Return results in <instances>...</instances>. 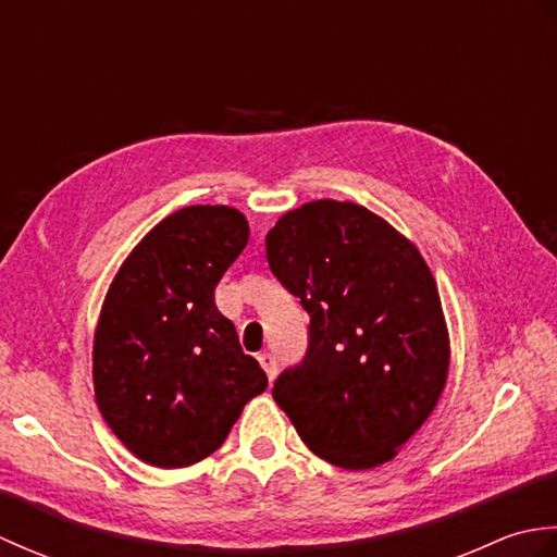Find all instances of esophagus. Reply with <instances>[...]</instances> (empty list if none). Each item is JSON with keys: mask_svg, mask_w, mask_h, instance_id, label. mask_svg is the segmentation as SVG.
<instances>
[{"mask_svg": "<svg viewBox=\"0 0 557 557\" xmlns=\"http://www.w3.org/2000/svg\"><path fill=\"white\" fill-rule=\"evenodd\" d=\"M258 361H260V366H263V369H265L270 381H275V375H277V359H275V354L263 351V354H260V357H258Z\"/></svg>", "mask_w": 557, "mask_h": 557, "instance_id": "34e87169", "label": "esophagus"}]
</instances>
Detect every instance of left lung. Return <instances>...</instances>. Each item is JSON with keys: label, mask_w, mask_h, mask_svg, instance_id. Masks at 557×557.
Listing matches in <instances>:
<instances>
[{"label": "left lung", "mask_w": 557, "mask_h": 557, "mask_svg": "<svg viewBox=\"0 0 557 557\" xmlns=\"http://www.w3.org/2000/svg\"><path fill=\"white\" fill-rule=\"evenodd\" d=\"M272 275L309 313V345L272 397L318 457L371 469L431 417L447 377V330L421 253L357 203L313 200L268 239Z\"/></svg>", "instance_id": "1"}]
</instances>
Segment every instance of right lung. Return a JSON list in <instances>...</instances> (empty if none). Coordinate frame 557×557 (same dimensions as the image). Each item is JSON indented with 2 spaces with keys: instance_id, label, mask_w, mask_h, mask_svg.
I'll list each match as a JSON object with an SVG mask.
<instances>
[{
  "instance_id": "right-lung-1",
  "label": "right lung",
  "mask_w": 557,
  "mask_h": 557,
  "mask_svg": "<svg viewBox=\"0 0 557 557\" xmlns=\"http://www.w3.org/2000/svg\"><path fill=\"white\" fill-rule=\"evenodd\" d=\"M248 244L227 206L164 218L126 258L104 299L92 381L114 435L152 467L196 465L224 443L244 405L268 387L215 287Z\"/></svg>"
}]
</instances>
